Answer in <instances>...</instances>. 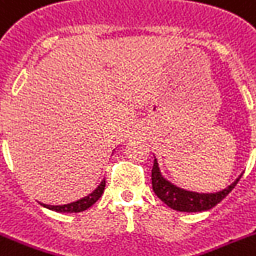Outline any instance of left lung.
I'll list each match as a JSON object with an SVG mask.
<instances>
[{"instance_id":"1","label":"left lung","mask_w":256,"mask_h":256,"mask_svg":"<svg viewBox=\"0 0 256 256\" xmlns=\"http://www.w3.org/2000/svg\"><path fill=\"white\" fill-rule=\"evenodd\" d=\"M151 177L152 188H154V194L158 195L168 207L180 212H202L208 211L216 204H218L233 190L234 186L240 181L241 176L229 188L220 191V192H216V194H198V192H190V191L176 188L174 184H172L170 182L164 180L161 177L158 161L154 158Z\"/></svg>"}]
</instances>
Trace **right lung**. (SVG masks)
<instances>
[{
	"instance_id": "obj_1",
	"label": "right lung",
	"mask_w": 256,
	"mask_h": 256,
	"mask_svg": "<svg viewBox=\"0 0 256 256\" xmlns=\"http://www.w3.org/2000/svg\"><path fill=\"white\" fill-rule=\"evenodd\" d=\"M105 188V180L102 182V184H98V188H96L92 194H90L88 196L83 198L80 200H76L74 203H70V204H65V206H45L44 207L49 208V210H53L56 212H65V214H76V212H82L86 211L87 208L91 207L94 203L98 200V198L102 196V191H104Z\"/></svg>"
}]
</instances>
